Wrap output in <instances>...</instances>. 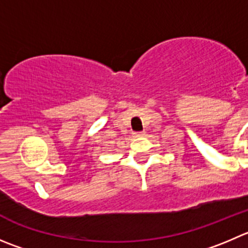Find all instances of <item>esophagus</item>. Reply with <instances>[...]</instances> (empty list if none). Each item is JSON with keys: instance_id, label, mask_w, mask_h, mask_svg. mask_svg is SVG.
<instances>
[{"instance_id": "esophagus-1", "label": "esophagus", "mask_w": 248, "mask_h": 248, "mask_svg": "<svg viewBox=\"0 0 248 248\" xmlns=\"http://www.w3.org/2000/svg\"><path fill=\"white\" fill-rule=\"evenodd\" d=\"M143 135H145V133H143V131H139V133L134 134V136H135V138H140V136H143Z\"/></svg>"}]
</instances>
